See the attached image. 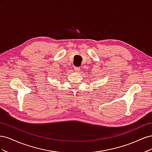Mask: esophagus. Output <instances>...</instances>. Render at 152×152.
Here are the masks:
<instances>
[{"mask_svg": "<svg viewBox=\"0 0 152 152\" xmlns=\"http://www.w3.org/2000/svg\"><path fill=\"white\" fill-rule=\"evenodd\" d=\"M74 70H75V72H80V68L79 67H74Z\"/></svg>", "mask_w": 152, "mask_h": 152, "instance_id": "obj_1", "label": "esophagus"}]
</instances>
